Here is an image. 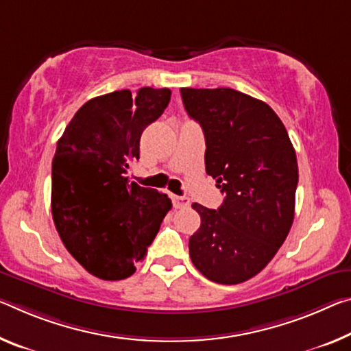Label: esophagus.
Returning <instances> with one entry per match:
<instances>
[{"mask_svg":"<svg viewBox=\"0 0 351 351\" xmlns=\"http://www.w3.org/2000/svg\"><path fill=\"white\" fill-rule=\"evenodd\" d=\"M171 199H173L175 209L189 208V206H191V199H189L187 197H178V195H173V197H171Z\"/></svg>","mask_w":351,"mask_h":351,"instance_id":"34e87169","label":"esophagus"}]
</instances>
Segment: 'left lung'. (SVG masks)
Listing matches in <instances>:
<instances>
[{
  "label": "left lung",
  "instance_id": "left-lung-1",
  "mask_svg": "<svg viewBox=\"0 0 351 351\" xmlns=\"http://www.w3.org/2000/svg\"><path fill=\"white\" fill-rule=\"evenodd\" d=\"M203 128L206 173L225 193L219 209L193 203L202 225L189 239L193 265L219 285H239L270 263L295 213V149L275 110L234 88H181Z\"/></svg>",
  "mask_w": 351,
  "mask_h": 351
}]
</instances>
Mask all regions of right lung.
<instances>
[{
  "mask_svg": "<svg viewBox=\"0 0 351 351\" xmlns=\"http://www.w3.org/2000/svg\"><path fill=\"white\" fill-rule=\"evenodd\" d=\"M169 88L117 90L88 99L58 141L51 213L69 253L93 276L125 280L145 259L171 199L130 181L145 128L162 115Z\"/></svg>",
  "mask_w": 351,
  "mask_h": 351,
  "instance_id": "add662e5",
  "label": "right lung"
}]
</instances>
